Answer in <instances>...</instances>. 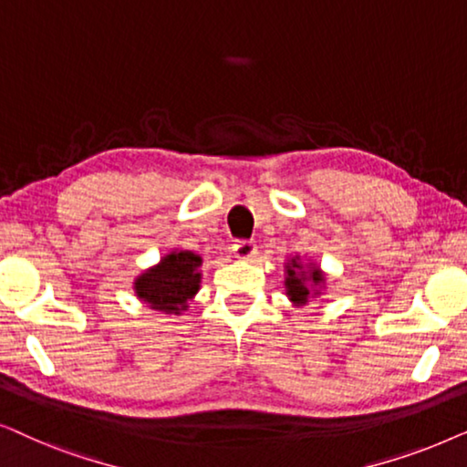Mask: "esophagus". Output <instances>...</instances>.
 Listing matches in <instances>:
<instances>
[{
  "mask_svg": "<svg viewBox=\"0 0 467 467\" xmlns=\"http://www.w3.org/2000/svg\"><path fill=\"white\" fill-rule=\"evenodd\" d=\"M254 253H257V244H254L253 240H240L234 244V254L242 261H248L251 257H254Z\"/></svg>",
  "mask_w": 467,
  "mask_h": 467,
  "instance_id": "esophagus-1",
  "label": "esophagus"
}]
</instances>
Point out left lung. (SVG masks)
I'll return each mask as SVG.
<instances>
[{
    "label": "left lung",
    "mask_w": 467,
    "mask_h": 467,
    "mask_svg": "<svg viewBox=\"0 0 467 467\" xmlns=\"http://www.w3.org/2000/svg\"><path fill=\"white\" fill-rule=\"evenodd\" d=\"M325 283H327V278H325V272L317 264L299 259V254L286 259L285 291L296 308H302L310 299L321 296L325 291Z\"/></svg>",
    "instance_id": "left-lung-1"
}]
</instances>
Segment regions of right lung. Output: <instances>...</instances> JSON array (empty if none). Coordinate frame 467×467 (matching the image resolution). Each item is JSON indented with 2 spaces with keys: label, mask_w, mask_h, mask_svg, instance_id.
I'll return each instance as SVG.
<instances>
[{
  "label": "right lung",
  "mask_w": 467,
  "mask_h": 467,
  "mask_svg": "<svg viewBox=\"0 0 467 467\" xmlns=\"http://www.w3.org/2000/svg\"><path fill=\"white\" fill-rule=\"evenodd\" d=\"M203 259L193 251L174 248L163 254L157 265L144 270L133 280V291L140 302L163 315H182L202 285Z\"/></svg>",
  "instance_id": "1"
}]
</instances>
